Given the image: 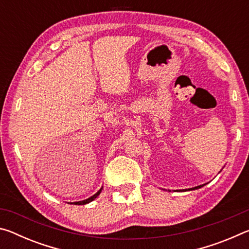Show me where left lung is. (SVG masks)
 <instances>
[{
	"label": "left lung",
	"instance_id": "obj_1",
	"mask_svg": "<svg viewBox=\"0 0 249 249\" xmlns=\"http://www.w3.org/2000/svg\"><path fill=\"white\" fill-rule=\"evenodd\" d=\"M204 184H202V185H197V187H195V188H191V189H184V190H181V191H190V190H196V189H200V188H202L203 187Z\"/></svg>",
	"mask_w": 249,
	"mask_h": 249
}]
</instances>
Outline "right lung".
Here are the masks:
<instances>
[{
	"mask_svg": "<svg viewBox=\"0 0 249 249\" xmlns=\"http://www.w3.org/2000/svg\"><path fill=\"white\" fill-rule=\"evenodd\" d=\"M101 191H102V188L100 189V190L95 193V195H93L92 196H90L89 199H87V200H83V201H79V202H73V203H71V204H75V205H82V204H87V203H90V202H92L93 201L95 197H98V196L100 195L101 193Z\"/></svg>",
	"mask_w": 249,
	"mask_h": 249,
	"instance_id": "right-lung-1",
	"label": "right lung"
}]
</instances>
